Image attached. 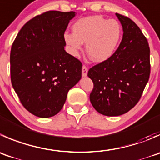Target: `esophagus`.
I'll return each instance as SVG.
<instances>
[{"instance_id": "obj_1", "label": "esophagus", "mask_w": 160, "mask_h": 160, "mask_svg": "<svg viewBox=\"0 0 160 160\" xmlns=\"http://www.w3.org/2000/svg\"><path fill=\"white\" fill-rule=\"evenodd\" d=\"M88 67H87L85 65H83V67H82V76H83V77H86L87 74H88Z\"/></svg>"}]
</instances>
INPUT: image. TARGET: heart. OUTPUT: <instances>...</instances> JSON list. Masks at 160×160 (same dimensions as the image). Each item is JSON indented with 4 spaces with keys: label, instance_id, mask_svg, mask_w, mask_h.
I'll return each instance as SVG.
<instances>
[{
    "label": "heart",
    "instance_id": "b5f03b06",
    "mask_svg": "<svg viewBox=\"0 0 160 160\" xmlns=\"http://www.w3.org/2000/svg\"><path fill=\"white\" fill-rule=\"evenodd\" d=\"M73 32L64 34L65 42L71 53L77 55L86 43V52L93 62H102L109 58L119 46L123 33L120 23L102 15H92L77 20Z\"/></svg>",
    "mask_w": 160,
    "mask_h": 160
}]
</instances>
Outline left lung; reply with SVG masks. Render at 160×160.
<instances>
[{
    "label": "left lung",
    "mask_w": 160,
    "mask_h": 160,
    "mask_svg": "<svg viewBox=\"0 0 160 160\" xmlns=\"http://www.w3.org/2000/svg\"><path fill=\"white\" fill-rule=\"evenodd\" d=\"M123 35L115 53L92 66L88 76L94 88L90 94L93 107L108 116H120L140 100L150 76V49L140 28L128 17L116 13Z\"/></svg>",
    "instance_id": "obj_1"
}]
</instances>
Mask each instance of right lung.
I'll return each instance as SVG.
<instances>
[{
	"label": "right lung",
	"mask_w": 160,
	"mask_h": 160,
	"mask_svg": "<svg viewBox=\"0 0 160 160\" xmlns=\"http://www.w3.org/2000/svg\"><path fill=\"white\" fill-rule=\"evenodd\" d=\"M74 12L48 11L28 21L12 44L11 80L22 105L48 118L62 108L81 78L82 63L65 51L64 34Z\"/></svg>",
	"instance_id": "obj_1"
}]
</instances>
